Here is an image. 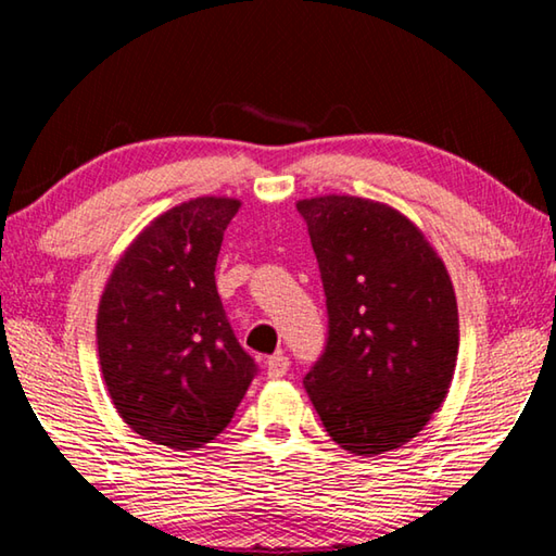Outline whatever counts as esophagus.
Segmentation results:
<instances>
[{
  "instance_id": "34e87169",
  "label": "esophagus",
  "mask_w": 556,
  "mask_h": 556,
  "mask_svg": "<svg viewBox=\"0 0 556 556\" xmlns=\"http://www.w3.org/2000/svg\"><path fill=\"white\" fill-rule=\"evenodd\" d=\"M287 370H289V357L285 353H275L267 361V378L279 380V378H285Z\"/></svg>"
}]
</instances>
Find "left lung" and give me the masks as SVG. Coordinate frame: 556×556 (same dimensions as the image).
<instances>
[{
    "label": "left lung",
    "mask_w": 556,
    "mask_h": 556,
    "mask_svg": "<svg viewBox=\"0 0 556 556\" xmlns=\"http://www.w3.org/2000/svg\"><path fill=\"white\" fill-rule=\"evenodd\" d=\"M328 306V343L304 388L353 456L407 444L444 404L458 357V306L444 260L388 203L328 193L296 201Z\"/></svg>",
    "instance_id": "obj_1"
}]
</instances>
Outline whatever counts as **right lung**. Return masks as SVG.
Instances as JSON below:
<instances>
[{
    "mask_svg": "<svg viewBox=\"0 0 556 556\" xmlns=\"http://www.w3.org/2000/svg\"><path fill=\"white\" fill-rule=\"evenodd\" d=\"M238 199L201 195L147 225L122 252L98 306L110 400L139 437L195 451L230 425L257 365L215 289L223 232Z\"/></svg>",
    "mask_w": 556,
    "mask_h": 556,
    "instance_id": "1",
    "label": "right lung"
}]
</instances>
